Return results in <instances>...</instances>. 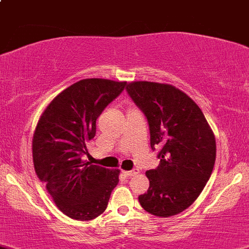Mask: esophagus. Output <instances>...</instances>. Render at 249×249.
Listing matches in <instances>:
<instances>
[{
	"label": "esophagus",
	"mask_w": 249,
	"mask_h": 249,
	"mask_svg": "<svg viewBox=\"0 0 249 249\" xmlns=\"http://www.w3.org/2000/svg\"><path fill=\"white\" fill-rule=\"evenodd\" d=\"M122 173H124L125 178H132V176H135L137 174H139V171H138V169H133L130 171H122Z\"/></svg>",
	"instance_id": "34e87169"
}]
</instances>
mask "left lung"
<instances>
[{"label": "left lung", "mask_w": 249, "mask_h": 249, "mask_svg": "<svg viewBox=\"0 0 249 249\" xmlns=\"http://www.w3.org/2000/svg\"><path fill=\"white\" fill-rule=\"evenodd\" d=\"M125 91L145 115L151 148L160 160L146 171L150 187L139 202L151 214L175 216L196 201L211 176L214 135L200 107L176 87L135 81Z\"/></svg>", "instance_id": "obj_1"}]
</instances>
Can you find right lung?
<instances>
[{
  "label": "right lung",
  "mask_w": 249,
  "mask_h": 249,
  "mask_svg": "<svg viewBox=\"0 0 249 249\" xmlns=\"http://www.w3.org/2000/svg\"><path fill=\"white\" fill-rule=\"evenodd\" d=\"M127 83L84 79L61 92L40 116L32 142L35 170L56 206L71 218L91 220L106 211L119 169L83 162L96 121Z\"/></svg>",
  "instance_id": "right-lung-1"
}]
</instances>
